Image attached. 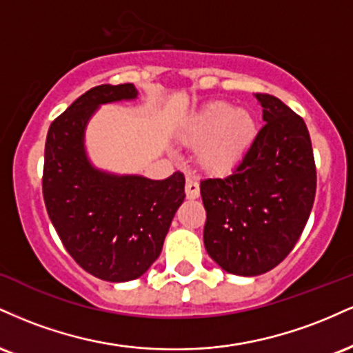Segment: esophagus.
Returning <instances> with one entry per match:
<instances>
[{
  "mask_svg": "<svg viewBox=\"0 0 353 353\" xmlns=\"http://www.w3.org/2000/svg\"><path fill=\"white\" fill-rule=\"evenodd\" d=\"M201 194V188H199V182H197L194 177H188L185 179V196L188 199H197Z\"/></svg>",
  "mask_w": 353,
  "mask_h": 353,
  "instance_id": "esophagus-1",
  "label": "esophagus"
}]
</instances>
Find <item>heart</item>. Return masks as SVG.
I'll return each instance as SVG.
<instances>
[{
	"instance_id": "1",
	"label": "heart",
	"mask_w": 353,
	"mask_h": 353,
	"mask_svg": "<svg viewBox=\"0 0 353 353\" xmlns=\"http://www.w3.org/2000/svg\"><path fill=\"white\" fill-rule=\"evenodd\" d=\"M182 139L197 145V163L210 174L236 169L257 139V121L247 109L225 101L205 104L182 128Z\"/></svg>"
}]
</instances>
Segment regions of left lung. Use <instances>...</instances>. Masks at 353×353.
Listing matches in <instances>:
<instances>
[{
    "mask_svg": "<svg viewBox=\"0 0 353 353\" xmlns=\"http://www.w3.org/2000/svg\"><path fill=\"white\" fill-rule=\"evenodd\" d=\"M264 128L241 164L222 179L201 181L204 245L229 274L272 270L297 244L317 188L307 125L281 99L255 94Z\"/></svg>",
    "mask_w": 353,
    "mask_h": 353,
    "instance_id": "left-lung-1",
    "label": "left lung"
}]
</instances>
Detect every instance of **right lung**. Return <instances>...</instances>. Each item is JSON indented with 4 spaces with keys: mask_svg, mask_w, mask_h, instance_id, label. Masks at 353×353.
I'll return each instance as SVG.
<instances>
[{
    "mask_svg": "<svg viewBox=\"0 0 353 353\" xmlns=\"http://www.w3.org/2000/svg\"><path fill=\"white\" fill-rule=\"evenodd\" d=\"M137 98L134 84H101L79 96L50 125L43 196L56 232L86 272L108 282L141 277L159 257L185 179L164 181L94 168L84 145L86 125L101 104Z\"/></svg>",
    "mask_w": 353,
    "mask_h": 353,
    "instance_id": "right-lung-1",
    "label": "right lung"
}]
</instances>
